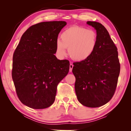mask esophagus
I'll return each instance as SVG.
<instances>
[{
	"label": "esophagus",
	"mask_w": 131,
	"mask_h": 131,
	"mask_svg": "<svg viewBox=\"0 0 131 131\" xmlns=\"http://www.w3.org/2000/svg\"><path fill=\"white\" fill-rule=\"evenodd\" d=\"M73 66H73V64H70V70H69L70 72H71V71H72V69L73 68Z\"/></svg>",
	"instance_id": "34e87169"
}]
</instances>
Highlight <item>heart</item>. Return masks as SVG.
<instances>
[{
	"instance_id": "b5f03b06",
	"label": "heart",
	"mask_w": 131,
	"mask_h": 131,
	"mask_svg": "<svg viewBox=\"0 0 131 131\" xmlns=\"http://www.w3.org/2000/svg\"><path fill=\"white\" fill-rule=\"evenodd\" d=\"M61 40L56 41V51L60 57L66 55L68 48L70 57L83 61L92 56L98 44L97 34L94 30L81 26H71L61 35Z\"/></svg>"
}]
</instances>
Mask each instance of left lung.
Masks as SVG:
<instances>
[{"mask_svg": "<svg viewBox=\"0 0 131 131\" xmlns=\"http://www.w3.org/2000/svg\"><path fill=\"white\" fill-rule=\"evenodd\" d=\"M96 31L98 44L89 59L73 63L75 92L78 101L88 107H99L112 99L115 92L121 65L117 48L101 23L88 21Z\"/></svg>", "mask_w": 131, "mask_h": 131, "instance_id": "obj_1", "label": "left lung"}]
</instances>
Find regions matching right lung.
I'll list each match as a JSON object with an SVG mask.
<instances>
[{"instance_id": "add662e5", "label": "right lung", "mask_w": 131, "mask_h": 131, "mask_svg": "<svg viewBox=\"0 0 131 131\" xmlns=\"http://www.w3.org/2000/svg\"><path fill=\"white\" fill-rule=\"evenodd\" d=\"M67 23L48 21L31 26L14 51L12 78L23 104L34 109L49 107L55 101L57 86L68 74L67 60H58L56 41Z\"/></svg>"}]
</instances>
